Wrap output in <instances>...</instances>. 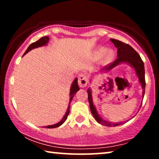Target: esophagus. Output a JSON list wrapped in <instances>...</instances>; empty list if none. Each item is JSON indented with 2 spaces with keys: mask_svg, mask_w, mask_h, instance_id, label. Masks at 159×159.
<instances>
[{
  "mask_svg": "<svg viewBox=\"0 0 159 159\" xmlns=\"http://www.w3.org/2000/svg\"><path fill=\"white\" fill-rule=\"evenodd\" d=\"M78 82H79V85L80 87L84 88L87 85L88 83V77L85 74H80L79 76V80H78Z\"/></svg>",
  "mask_w": 159,
  "mask_h": 159,
  "instance_id": "obj_1",
  "label": "esophagus"
}]
</instances>
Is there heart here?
I'll use <instances>...</instances> for the list:
<instances>
[{
    "label": "heart",
    "instance_id": "1",
    "mask_svg": "<svg viewBox=\"0 0 159 159\" xmlns=\"http://www.w3.org/2000/svg\"><path fill=\"white\" fill-rule=\"evenodd\" d=\"M107 50L106 48H99L95 52V57L97 58H100L104 55V59L107 61L109 62L112 61L115 57V52L113 50H108L107 51Z\"/></svg>",
    "mask_w": 159,
    "mask_h": 159
}]
</instances>
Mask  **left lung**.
Here are the masks:
<instances>
[{
	"label": "left lung",
	"instance_id": "8db88e82",
	"mask_svg": "<svg viewBox=\"0 0 159 159\" xmlns=\"http://www.w3.org/2000/svg\"><path fill=\"white\" fill-rule=\"evenodd\" d=\"M116 48H117V59L114 62L109 64L104 68L101 69V71H110L112 69H114L115 66H116L118 64L121 63H126L128 64L130 66L133 67L135 73L138 76L139 79V81L141 83L142 88V97L144 98V91H145V72H144V65L143 61L139 56V54L134 50L130 45L128 44H125L124 43L118 41V40L116 39H110ZM88 101L90 103V108L92 112V114L93 115L94 118L99 123L102 125H104L107 126H117L120 124V123H111L108 121H106L102 119L100 117V116L98 114V111H97L95 107L93 104V96H92V92L90 88L88 89Z\"/></svg>",
	"mask_w": 159,
	"mask_h": 159
}]
</instances>
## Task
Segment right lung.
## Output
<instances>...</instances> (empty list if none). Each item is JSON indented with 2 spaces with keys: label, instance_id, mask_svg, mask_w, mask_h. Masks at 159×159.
<instances>
[{
  "label": "right lung",
  "instance_id": "1",
  "mask_svg": "<svg viewBox=\"0 0 159 159\" xmlns=\"http://www.w3.org/2000/svg\"><path fill=\"white\" fill-rule=\"evenodd\" d=\"M49 37L48 36H43L42 37L41 39H40L39 41H37L36 42L33 43H31L30 45H29V48H27V50H26V52L24 54V55H26V53L29 51L34 49V48H39V47H41V46H44V45H46L48 42H49ZM23 55V56H24ZM79 90V85H78V79L77 78L75 79V80H74L73 83L71 84V88H70V100L69 102V106H68V108H67L66 110V114H64V116L62 118V119H61L60 122H58L57 123H56V124H54V125H48V126H45V128H57L59 126H60L61 125H62L63 123L65 122V120H66L67 116H68V115L69 114V111H70V104H71V102L72 100V99H73L74 96L75 95V94L77 93V91Z\"/></svg>",
  "mask_w": 159,
  "mask_h": 159
}]
</instances>
